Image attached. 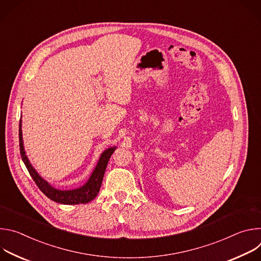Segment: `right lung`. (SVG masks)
Returning <instances> with one entry per match:
<instances>
[{"label": "right lung", "instance_id": "obj_1", "mask_svg": "<svg viewBox=\"0 0 261 261\" xmlns=\"http://www.w3.org/2000/svg\"><path fill=\"white\" fill-rule=\"evenodd\" d=\"M21 121L19 122V151H20V156L21 159L31 174L32 178L36 182V185L38 186V188L45 194L49 199L53 201H56L58 203H63V204H80V203H88L92 201L97 194L99 193V190L101 188V184L103 180L104 172L108 163V160L110 156L113 155V153L116 151V147H110L108 150L104 151L99 159V162L93 171L91 177L89 178L88 182L84 185L83 187L75 189V190H68V191H63V190H58L55 189L54 187L44 180L38 173L36 172V170L33 168V166L30 164L25 152L23 150V143H22V134H21Z\"/></svg>", "mask_w": 261, "mask_h": 261}]
</instances>
